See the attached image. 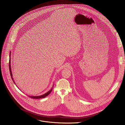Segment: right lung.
Masks as SVG:
<instances>
[{"instance_id": "obj_1", "label": "right lung", "mask_w": 125, "mask_h": 125, "mask_svg": "<svg viewBox=\"0 0 125 125\" xmlns=\"http://www.w3.org/2000/svg\"><path fill=\"white\" fill-rule=\"evenodd\" d=\"M11 52H10V60H9V70H10V76H11V78L13 81V82H14V84H15V82L13 79V78L12 77V72H11V65H10V55H11ZM53 88H52L51 90H50L48 92H47V93H46L44 94H43L42 95L40 96H28L29 97L33 98V99H41V98H44L45 97H46V96H47L48 95H49L51 92L52 91V89Z\"/></svg>"}]
</instances>
